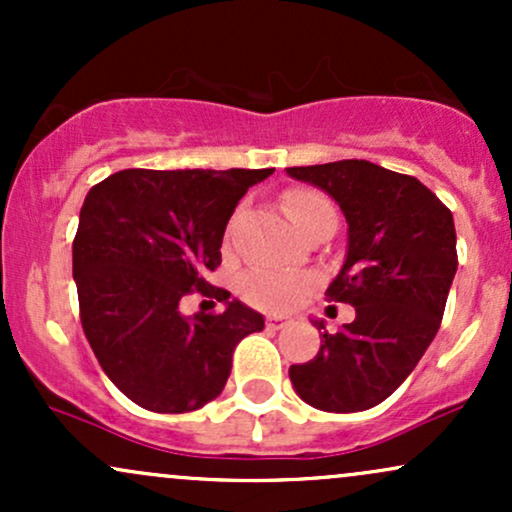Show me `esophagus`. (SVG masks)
Segmentation results:
<instances>
[{
  "instance_id": "1",
  "label": "esophagus",
  "mask_w": 512,
  "mask_h": 512,
  "mask_svg": "<svg viewBox=\"0 0 512 512\" xmlns=\"http://www.w3.org/2000/svg\"><path fill=\"white\" fill-rule=\"evenodd\" d=\"M286 325H291V317H279V315L267 317V327H269V330H284Z\"/></svg>"
}]
</instances>
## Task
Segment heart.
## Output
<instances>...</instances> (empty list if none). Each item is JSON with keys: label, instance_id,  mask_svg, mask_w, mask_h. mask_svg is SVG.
Masks as SVG:
<instances>
[{"label": "heart", "instance_id": "obj_1", "mask_svg": "<svg viewBox=\"0 0 512 512\" xmlns=\"http://www.w3.org/2000/svg\"><path fill=\"white\" fill-rule=\"evenodd\" d=\"M286 211L298 228L305 231L320 216L334 214L332 202L317 190H291L284 199ZM317 286V276L293 269L252 267L238 276V293L245 303L267 313H284L296 308Z\"/></svg>", "mask_w": 512, "mask_h": 512}]
</instances>
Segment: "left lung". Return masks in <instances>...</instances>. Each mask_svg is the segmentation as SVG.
Instances as JSON below:
<instances>
[{
	"label": "left lung",
	"instance_id": "left-lung-1",
	"mask_svg": "<svg viewBox=\"0 0 512 512\" xmlns=\"http://www.w3.org/2000/svg\"><path fill=\"white\" fill-rule=\"evenodd\" d=\"M286 173L342 207L349 250L325 296L356 308L334 334L315 322L320 351L289 368L291 383L315 409H370L407 380L436 337L457 272L452 214L414 175L358 158Z\"/></svg>",
	"mask_w": 512,
	"mask_h": 512
}]
</instances>
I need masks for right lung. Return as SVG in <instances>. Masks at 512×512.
I'll return each mask as SVG.
<instances>
[{"label":"right lung","mask_w":512,"mask_h":512,"mask_svg":"<svg viewBox=\"0 0 512 512\" xmlns=\"http://www.w3.org/2000/svg\"><path fill=\"white\" fill-rule=\"evenodd\" d=\"M274 168H127L84 199L72 260L79 317L93 354L122 395L156 414H185L221 395L233 349L264 317L209 284L226 223L248 187ZM190 292L226 302L187 321Z\"/></svg>","instance_id":"obj_1"}]
</instances>
